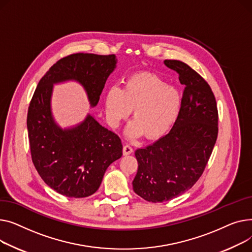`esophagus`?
Listing matches in <instances>:
<instances>
[{"label": "esophagus", "mask_w": 252, "mask_h": 252, "mask_svg": "<svg viewBox=\"0 0 252 252\" xmlns=\"http://www.w3.org/2000/svg\"><path fill=\"white\" fill-rule=\"evenodd\" d=\"M132 153H133V150H132L131 146L125 145V146L123 147V155H124V156H129V155H131Z\"/></svg>", "instance_id": "34e87169"}]
</instances>
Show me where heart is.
Listing matches in <instances>:
<instances>
[{
  "instance_id": "b5f03b06",
  "label": "heart",
  "mask_w": 252,
  "mask_h": 252,
  "mask_svg": "<svg viewBox=\"0 0 252 252\" xmlns=\"http://www.w3.org/2000/svg\"><path fill=\"white\" fill-rule=\"evenodd\" d=\"M182 95L156 74L138 72L130 75L123 90L114 86L105 96V113L109 124L118 127L133 110V121L126 128L130 139L144 134L149 140L164 137L180 115Z\"/></svg>"
}]
</instances>
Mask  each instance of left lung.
<instances>
[{"mask_svg": "<svg viewBox=\"0 0 252 252\" xmlns=\"http://www.w3.org/2000/svg\"><path fill=\"white\" fill-rule=\"evenodd\" d=\"M164 64L179 74L185 91L180 115L171 131L135 152L138 170L133 190L150 202L171 200L193 186L218 136L217 102L208 82L181 61L165 60Z\"/></svg>", "mask_w": 252, "mask_h": 252, "instance_id": "1", "label": "left lung"}]
</instances>
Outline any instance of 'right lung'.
<instances>
[{"instance_id":"1","label":"right lung","mask_w":252,"mask_h":252,"mask_svg":"<svg viewBox=\"0 0 252 252\" xmlns=\"http://www.w3.org/2000/svg\"><path fill=\"white\" fill-rule=\"evenodd\" d=\"M117 62L115 55L65 57L39 80L29 105L27 130L33 165L44 183L67 197L94 194L108 167L122 157L123 146L120 137L90 113L76 125H59L52 110L54 85L78 83L94 108Z\"/></svg>"}]
</instances>
